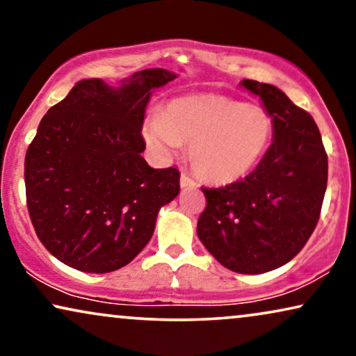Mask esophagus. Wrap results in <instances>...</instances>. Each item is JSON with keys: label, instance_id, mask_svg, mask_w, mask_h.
Segmentation results:
<instances>
[{"label": "esophagus", "instance_id": "esophagus-1", "mask_svg": "<svg viewBox=\"0 0 356 356\" xmlns=\"http://www.w3.org/2000/svg\"><path fill=\"white\" fill-rule=\"evenodd\" d=\"M196 181H194L193 178H189L188 175H181V178H179V186L181 188H194L196 186Z\"/></svg>", "mask_w": 356, "mask_h": 356}]
</instances>
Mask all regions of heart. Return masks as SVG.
<instances>
[{
	"label": "heart",
	"instance_id": "b5f03b06",
	"mask_svg": "<svg viewBox=\"0 0 356 356\" xmlns=\"http://www.w3.org/2000/svg\"><path fill=\"white\" fill-rule=\"evenodd\" d=\"M272 134L274 118L264 106L211 92L175 99L143 124L144 143L155 159L167 162L181 144H189L194 172L212 184L246 177L266 154Z\"/></svg>",
	"mask_w": 356,
	"mask_h": 356
}]
</instances>
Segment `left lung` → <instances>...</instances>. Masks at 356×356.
Returning a JSON list of instances; mask_svg holds the SVG:
<instances>
[{"label": "left lung", "instance_id": "1", "mask_svg": "<svg viewBox=\"0 0 356 356\" xmlns=\"http://www.w3.org/2000/svg\"><path fill=\"white\" fill-rule=\"evenodd\" d=\"M274 118L272 144L245 179L202 188L206 211L197 236L238 274H264L286 264L309 240L327 186V155L309 113L272 84L240 82Z\"/></svg>", "mask_w": 356, "mask_h": 356}]
</instances>
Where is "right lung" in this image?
<instances>
[{
  "mask_svg": "<svg viewBox=\"0 0 356 356\" xmlns=\"http://www.w3.org/2000/svg\"><path fill=\"white\" fill-rule=\"evenodd\" d=\"M177 77L154 67L118 86L84 79L42 118L26 155L27 207L63 264L89 274L129 264L178 196V170L152 168L140 155L152 92Z\"/></svg>",
  "mask_w": 356,
  "mask_h": 356,
  "instance_id": "obj_1",
  "label": "right lung"
}]
</instances>
